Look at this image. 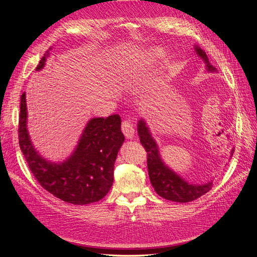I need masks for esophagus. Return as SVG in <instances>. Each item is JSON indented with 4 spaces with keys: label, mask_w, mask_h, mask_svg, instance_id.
<instances>
[{
    "label": "esophagus",
    "mask_w": 257,
    "mask_h": 257,
    "mask_svg": "<svg viewBox=\"0 0 257 257\" xmlns=\"http://www.w3.org/2000/svg\"><path fill=\"white\" fill-rule=\"evenodd\" d=\"M122 132H123L124 136H125L127 139L134 138V136H135V130H134V126H133V124H132L131 120H126V121L123 122V124H122Z\"/></svg>",
    "instance_id": "34e87169"
}]
</instances>
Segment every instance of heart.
<instances>
[{
    "mask_svg": "<svg viewBox=\"0 0 257 257\" xmlns=\"http://www.w3.org/2000/svg\"><path fill=\"white\" fill-rule=\"evenodd\" d=\"M163 56H164V51H163L162 49H159V48H153L151 49L149 52H148L147 54H145L144 56V60L146 62H154L157 59L159 58H162Z\"/></svg>",
    "mask_w": 257,
    "mask_h": 257,
    "instance_id": "1",
    "label": "heart"
}]
</instances>
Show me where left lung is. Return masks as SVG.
<instances>
[{
  "label": "left lung",
  "mask_w": 257,
  "mask_h": 257,
  "mask_svg": "<svg viewBox=\"0 0 257 257\" xmlns=\"http://www.w3.org/2000/svg\"><path fill=\"white\" fill-rule=\"evenodd\" d=\"M194 49H195L197 56L204 60L207 71L217 73V69L213 67L212 64H210L206 52L197 45L194 46ZM137 132L141 143L148 153L147 166L151 184L154 188V191L161 197L170 201H176V203H189V201L195 200L198 197L203 196L204 194L211 190L212 181L200 185L190 184L164 164V162L162 161L160 157L158 144L155 143L151 136L149 127L147 126V123L144 119L138 121ZM235 148L231 149L230 155L232 157ZM229 158L231 159L230 155Z\"/></svg>",
  "instance_id": "8db88e82"
}]
</instances>
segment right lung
I'll list each match as a JSON object with an SVG mask.
<instances>
[{
    "mask_svg": "<svg viewBox=\"0 0 257 257\" xmlns=\"http://www.w3.org/2000/svg\"><path fill=\"white\" fill-rule=\"evenodd\" d=\"M49 50L46 51L35 71L44 68ZM27 121L26 92H23L20 98L19 146L42 188L73 205L92 204L107 195L113 182L116 155L125 141L119 114L106 119H90L73 153L60 163L47 161L37 152L31 142Z\"/></svg>",
    "mask_w": 257,
    "mask_h": 257,
    "instance_id": "add662e5",
    "label": "right lung"
}]
</instances>
